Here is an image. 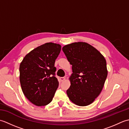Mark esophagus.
I'll return each mask as SVG.
<instances>
[{"instance_id":"obj_1","label":"esophagus","mask_w":129,"mask_h":129,"mask_svg":"<svg viewBox=\"0 0 129 129\" xmlns=\"http://www.w3.org/2000/svg\"><path fill=\"white\" fill-rule=\"evenodd\" d=\"M60 80H61V81H64L65 80V78L64 77H61L60 78Z\"/></svg>"}]
</instances>
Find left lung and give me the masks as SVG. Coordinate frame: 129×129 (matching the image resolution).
<instances>
[{
    "label": "left lung",
    "instance_id": "obj_1",
    "mask_svg": "<svg viewBox=\"0 0 129 129\" xmlns=\"http://www.w3.org/2000/svg\"><path fill=\"white\" fill-rule=\"evenodd\" d=\"M62 49L72 65L71 85L67 91L68 97L78 106L89 105L100 94L107 78L105 57L85 42L73 43Z\"/></svg>",
    "mask_w": 129,
    "mask_h": 129
}]
</instances>
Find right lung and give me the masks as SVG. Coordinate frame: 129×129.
<instances>
[{
  "instance_id": "right-lung-1",
  "label": "right lung",
  "mask_w": 129,
  "mask_h": 129,
  "mask_svg": "<svg viewBox=\"0 0 129 129\" xmlns=\"http://www.w3.org/2000/svg\"><path fill=\"white\" fill-rule=\"evenodd\" d=\"M58 44L47 43L31 50L19 67L20 82L24 95L35 105H48L59 86L55 76V60L61 51Z\"/></svg>"
}]
</instances>
